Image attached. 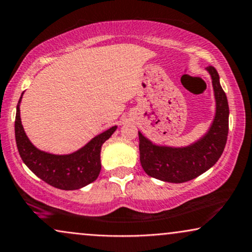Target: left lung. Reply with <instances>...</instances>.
<instances>
[{
	"instance_id": "left-lung-1",
	"label": "left lung",
	"mask_w": 252,
	"mask_h": 252,
	"mask_svg": "<svg viewBox=\"0 0 252 252\" xmlns=\"http://www.w3.org/2000/svg\"><path fill=\"white\" fill-rule=\"evenodd\" d=\"M205 70L214 88L215 116L204 135L186 147L156 144L138 131L139 160L151 177L169 183L191 181L216 164L225 148L229 131V104L214 66Z\"/></svg>"
}]
</instances>
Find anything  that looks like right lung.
<instances>
[{
  "instance_id": "add662e5",
  "label": "right lung",
  "mask_w": 252,
  "mask_h": 252,
  "mask_svg": "<svg viewBox=\"0 0 252 252\" xmlns=\"http://www.w3.org/2000/svg\"><path fill=\"white\" fill-rule=\"evenodd\" d=\"M16 107L15 138L20 156L37 177L61 190H77L93 183L101 171L102 144L114 134L117 126H111L90 139L84 147L66 155H56L39 150L24 131L20 116V104Z\"/></svg>"
}]
</instances>
